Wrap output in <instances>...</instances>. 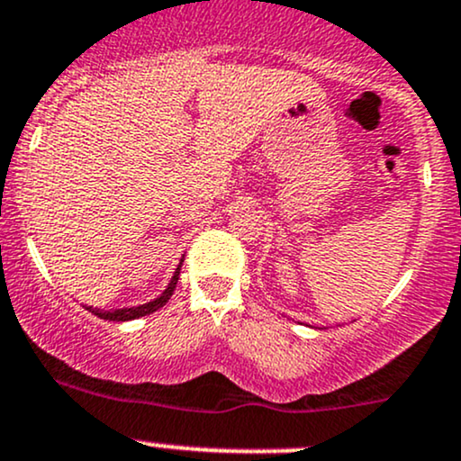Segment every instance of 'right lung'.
Instances as JSON below:
<instances>
[{
  "label": "right lung",
  "mask_w": 461,
  "mask_h": 461,
  "mask_svg": "<svg viewBox=\"0 0 461 461\" xmlns=\"http://www.w3.org/2000/svg\"><path fill=\"white\" fill-rule=\"evenodd\" d=\"M181 265H184V258H181L179 265H176L173 277H170L168 286L164 288V293H161L159 297H155V300L146 302V304L131 306V308H109V311H103V308L87 306V311L94 312V315L100 317V320H109V321H131V320H140V317H144V315H150V312L159 311V308L170 300V295H173V291H175V286H176V280H179Z\"/></svg>",
  "instance_id": "1"
}]
</instances>
